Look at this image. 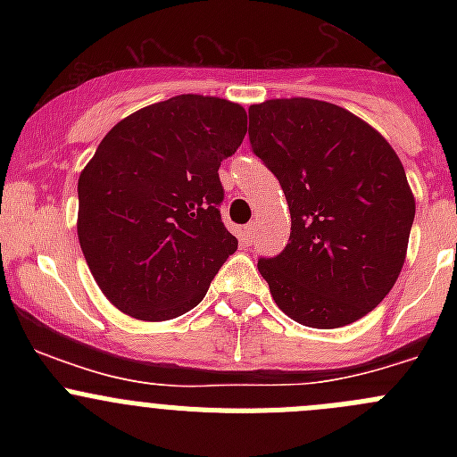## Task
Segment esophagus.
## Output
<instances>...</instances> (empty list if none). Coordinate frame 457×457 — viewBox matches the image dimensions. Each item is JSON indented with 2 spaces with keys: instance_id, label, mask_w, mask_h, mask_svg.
<instances>
[{
  "instance_id": "34e87169",
  "label": "esophagus",
  "mask_w": 457,
  "mask_h": 457,
  "mask_svg": "<svg viewBox=\"0 0 457 457\" xmlns=\"http://www.w3.org/2000/svg\"><path fill=\"white\" fill-rule=\"evenodd\" d=\"M252 237H254V225L250 223V225H245V228H243V241L250 243Z\"/></svg>"
}]
</instances>
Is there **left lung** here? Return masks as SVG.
<instances>
[{"instance_id": "left-lung-1", "label": "left lung", "mask_w": 457, "mask_h": 457, "mask_svg": "<svg viewBox=\"0 0 457 457\" xmlns=\"http://www.w3.org/2000/svg\"><path fill=\"white\" fill-rule=\"evenodd\" d=\"M250 143L292 216L287 247L258 261L276 305L316 329L376 310L398 280L416 216L394 147L349 110L307 96L250 105Z\"/></svg>"}]
</instances>
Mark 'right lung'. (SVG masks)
<instances>
[{
	"label": "right lung",
	"instance_id": "add662e5",
	"mask_svg": "<svg viewBox=\"0 0 457 457\" xmlns=\"http://www.w3.org/2000/svg\"><path fill=\"white\" fill-rule=\"evenodd\" d=\"M247 130L245 108L179 95L121 119L79 174L77 237L104 296L139 320H170L205 296L238 247L219 205L220 161Z\"/></svg>",
	"mask_w": 457,
	"mask_h": 457
}]
</instances>
